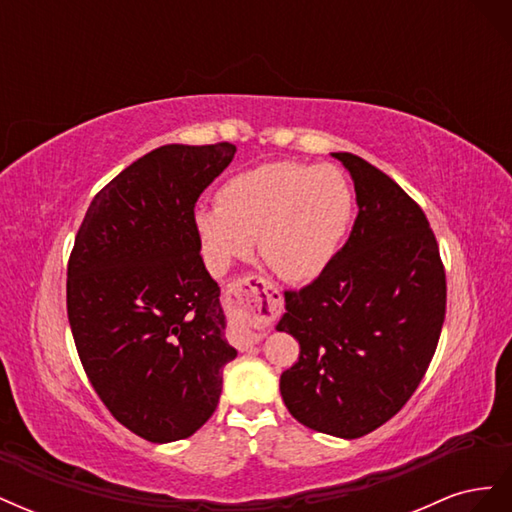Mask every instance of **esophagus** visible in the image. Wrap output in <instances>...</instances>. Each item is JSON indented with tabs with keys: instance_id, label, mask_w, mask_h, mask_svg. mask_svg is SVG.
<instances>
[{
	"instance_id": "obj_1",
	"label": "esophagus",
	"mask_w": 512,
	"mask_h": 512,
	"mask_svg": "<svg viewBox=\"0 0 512 512\" xmlns=\"http://www.w3.org/2000/svg\"><path fill=\"white\" fill-rule=\"evenodd\" d=\"M226 312L239 342L258 344L267 335L271 322L282 314V297L262 277H245L230 286Z\"/></svg>"
}]
</instances>
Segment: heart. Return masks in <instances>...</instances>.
Returning a JSON list of instances; mask_svg holds the SVG:
<instances>
[{
	"label": "heart",
	"mask_w": 512,
	"mask_h": 512,
	"mask_svg": "<svg viewBox=\"0 0 512 512\" xmlns=\"http://www.w3.org/2000/svg\"><path fill=\"white\" fill-rule=\"evenodd\" d=\"M352 220V190L335 166L262 164L230 177L218 207H196L192 226L207 267L220 275L250 252L286 282H309L337 254Z\"/></svg>",
	"instance_id": "1"
}]
</instances>
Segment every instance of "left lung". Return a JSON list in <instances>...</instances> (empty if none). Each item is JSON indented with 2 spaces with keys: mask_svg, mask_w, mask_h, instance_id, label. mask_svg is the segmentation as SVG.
<instances>
[{
  "mask_svg": "<svg viewBox=\"0 0 512 512\" xmlns=\"http://www.w3.org/2000/svg\"><path fill=\"white\" fill-rule=\"evenodd\" d=\"M331 156L352 177L359 215L329 267L284 292L275 329L301 352L280 391L301 425L354 440L393 418L421 384L442 331L446 277L421 207L363 158Z\"/></svg>",
  "mask_w": 512,
  "mask_h": 512,
  "instance_id": "1",
  "label": "left lung"
}]
</instances>
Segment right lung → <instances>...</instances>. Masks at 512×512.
Masks as SVG:
<instances>
[{
	"label": "right lung",
	"instance_id": "right-lung-1",
	"mask_svg": "<svg viewBox=\"0 0 512 512\" xmlns=\"http://www.w3.org/2000/svg\"><path fill=\"white\" fill-rule=\"evenodd\" d=\"M235 153L153 149L96 194L74 239L68 320L85 374L123 427L156 444L209 421L237 356L192 226L198 196Z\"/></svg>",
	"mask_w": 512,
	"mask_h": 512
}]
</instances>
